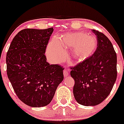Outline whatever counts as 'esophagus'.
Instances as JSON below:
<instances>
[{
    "label": "esophagus",
    "instance_id": "1",
    "mask_svg": "<svg viewBox=\"0 0 124 124\" xmlns=\"http://www.w3.org/2000/svg\"><path fill=\"white\" fill-rule=\"evenodd\" d=\"M69 70L67 69L66 68L63 71L64 77H67L69 75Z\"/></svg>",
    "mask_w": 124,
    "mask_h": 124
}]
</instances>
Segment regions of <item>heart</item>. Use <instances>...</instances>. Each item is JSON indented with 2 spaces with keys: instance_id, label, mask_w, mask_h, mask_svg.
Here are the masks:
<instances>
[{
  "instance_id": "heart-1",
  "label": "heart",
  "mask_w": 124,
  "mask_h": 124,
  "mask_svg": "<svg viewBox=\"0 0 124 124\" xmlns=\"http://www.w3.org/2000/svg\"><path fill=\"white\" fill-rule=\"evenodd\" d=\"M97 47V39L94 35L82 32L65 34L59 39L54 38L48 43L47 55L50 61L58 62L64 58V48H72L73 58L81 61L90 57L95 53Z\"/></svg>"
}]
</instances>
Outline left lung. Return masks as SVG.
<instances>
[{"instance_id":"1","label":"left lung","mask_w":124,"mask_h":124,"mask_svg":"<svg viewBox=\"0 0 124 124\" xmlns=\"http://www.w3.org/2000/svg\"><path fill=\"white\" fill-rule=\"evenodd\" d=\"M92 31L97 39L95 53L70 68V75L75 81V99L78 104L87 106L97 105L106 99L117 76V55L112 43L102 32Z\"/></svg>"}]
</instances>
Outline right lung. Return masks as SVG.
<instances>
[{"label": "right lung", "instance_id": "right-lung-1", "mask_svg": "<svg viewBox=\"0 0 124 124\" xmlns=\"http://www.w3.org/2000/svg\"><path fill=\"white\" fill-rule=\"evenodd\" d=\"M53 28L26 29L14 38L6 56L7 74L20 101L43 107L53 100L63 79V68L47 62L45 51Z\"/></svg>", "mask_w": 124, "mask_h": 124}]
</instances>
